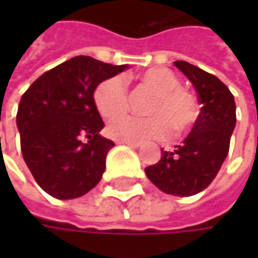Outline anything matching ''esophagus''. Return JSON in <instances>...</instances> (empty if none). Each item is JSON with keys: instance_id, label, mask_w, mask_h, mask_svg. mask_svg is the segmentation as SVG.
Wrapping results in <instances>:
<instances>
[{"instance_id": "obj_1", "label": "esophagus", "mask_w": 258, "mask_h": 258, "mask_svg": "<svg viewBox=\"0 0 258 258\" xmlns=\"http://www.w3.org/2000/svg\"><path fill=\"white\" fill-rule=\"evenodd\" d=\"M117 144L129 145V146H132V148H139V146H141V144H139V142H117Z\"/></svg>"}]
</instances>
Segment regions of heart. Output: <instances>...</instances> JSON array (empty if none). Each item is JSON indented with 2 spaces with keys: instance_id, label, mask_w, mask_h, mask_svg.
Returning <instances> with one entry per match:
<instances>
[{
  "instance_id": "heart-1",
  "label": "heart",
  "mask_w": 258,
  "mask_h": 258,
  "mask_svg": "<svg viewBox=\"0 0 258 258\" xmlns=\"http://www.w3.org/2000/svg\"><path fill=\"white\" fill-rule=\"evenodd\" d=\"M139 83L154 97L146 104V117L122 116L129 107V90L122 76H112L94 89L97 112L104 119H113L107 135L119 142H145L165 139L173 129L175 135L188 132L200 117V104L195 94L181 87V80L169 69L154 67L139 76Z\"/></svg>"
}]
</instances>
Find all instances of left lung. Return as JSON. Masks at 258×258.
<instances>
[{"label":"left lung","instance_id":"obj_1","mask_svg":"<svg viewBox=\"0 0 258 258\" xmlns=\"http://www.w3.org/2000/svg\"><path fill=\"white\" fill-rule=\"evenodd\" d=\"M173 64L195 87L203 104L201 113L183 144L175 146L172 152L162 149L159 162L146 166L145 172L161 191L189 197L213 182L228 155L235 127V102L218 77L188 61L178 60Z\"/></svg>","mask_w":258,"mask_h":258}]
</instances>
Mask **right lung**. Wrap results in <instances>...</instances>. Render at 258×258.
Segmentation results:
<instances>
[{"mask_svg":"<svg viewBox=\"0 0 258 258\" xmlns=\"http://www.w3.org/2000/svg\"><path fill=\"white\" fill-rule=\"evenodd\" d=\"M126 67L77 55L45 72L23 94L17 112L21 152L48 195L77 198L102 179L114 144L99 135L104 123L93 93L100 82Z\"/></svg>","mask_w":258,"mask_h":258,"instance_id":"right-lung-1","label":"right lung"}]
</instances>
